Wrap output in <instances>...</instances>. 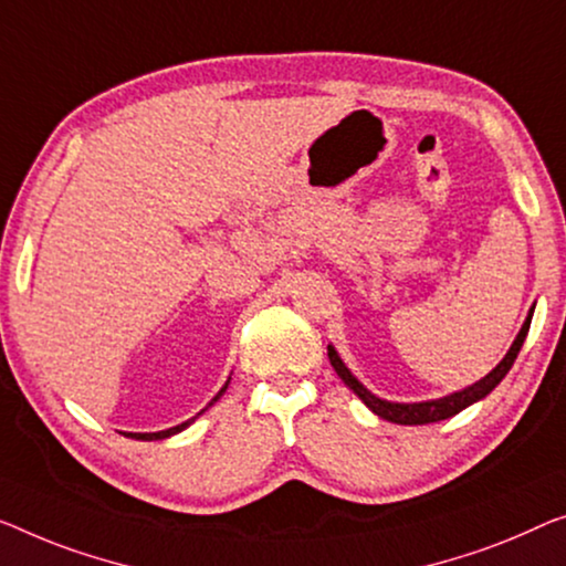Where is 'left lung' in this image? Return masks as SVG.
<instances>
[{"instance_id": "8db88e82", "label": "left lung", "mask_w": 566, "mask_h": 566, "mask_svg": "<svg viewBox=\"0 0 566 566\" xmlns=\"http://www.w3.org/2000/svg\"><path fill=\"white\" fill-rule=\"evenodd\" d=\"M531 315H534V310H531ZM531 315L526 317V323H524V327H521V333L516 335V340H513L511 350L505 353V358L491 370V374H488L485 378H480L478 384L468 386V389H462V391L452 394V396H444V399H437V401H421V403H391V401H384V399H378V396L370 394L368 389H364V384H358V378L353 376L348 368H345V364H343L340 358H337L335 348H327V358H331L335 374L340 376L343 381L348 384L350 389L356 391L360 399L366 401V407L370 411H376V415L381 417V419L396 421V424H429V421H442L447 417L458 415V411L470 407L472 401L483 399V396L491 394L495 386L503 381V376L511 370L513 360H516L518 350H521V345H524V340H526V333H528V327H531Z\"/></svg>"}]
</instances>
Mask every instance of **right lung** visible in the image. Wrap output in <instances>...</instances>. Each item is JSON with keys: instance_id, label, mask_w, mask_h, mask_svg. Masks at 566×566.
<instances>
[{"instance_id": "1", "label": "right lung", "mask_w": 566, "mask_h": 566, "mask_svg": "<svg viewBox=\"0 0 566 566\" xmlns=\"http://www.w3.org/2000/svg\"><path fill=\"white\" fill-rule=\"evenodd\" d=\"M226 386H229V384H226ZM226 386H223V389H221V394L226 391ZM221 394H218V396H221ZM218 396H216V399H218ZM213 399V401H216ZM213 401H210V403H213ZM202 411H206V409H202ZM192 421H196V417H192V419H188V421H182V424H177V427H170V429H165V432H147V434H126V437H134V440H165V437H170V434H177V432H182V429L185 427H188V424H192Z\"/></svg>"}]
</instances>
